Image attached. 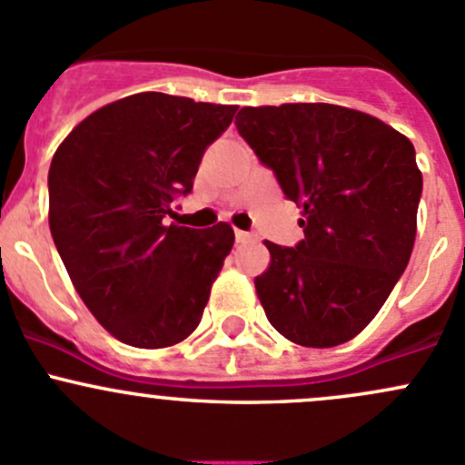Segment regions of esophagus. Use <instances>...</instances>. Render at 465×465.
I'll return each instance as SVG.
<instances>
[{
	"mask_svg": "<svg viewBox=\"0 0 465 465\" xmlns=\"http://www.w3.org/2000/svg\"><path fill=\"white\" fill-rule=\"evenodd\" d=\"M233 236H236V242H247V241H250V233L241 232V229H236V232H233Z\"/></svg>",
	"mask_w": 465,
	"mask_h": 465,
	"instance_id": "34e87169",
	"label": "esophagus"
}]
</instances>
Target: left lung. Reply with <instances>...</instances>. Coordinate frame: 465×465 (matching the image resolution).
Instances as JSON below:
<instances>
[{
	"label": "left lung",
	"instance_id": "left-lung-1",
	"mask_svg": "<svg viewBox=\"0 0 465 465\" xmlns=\"http://www.w3.org/2000/svg\"><path fill=\"white\" fill-rule=\"evenodd\" d=\"M238 134L303 209V241H267L256 292L272 326L312 349L353 340L410 262L423 177L407 137L331 103L242 107Z\"/></svg>",
	"mask_w": 465,
	"mask_h": 465
}]
</instances>
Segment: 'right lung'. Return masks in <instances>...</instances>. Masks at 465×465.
Segmentation results:
<instances>
[{"label": "right lung", "instance_id": "1", "mask_svg": "<svg viewBox=\"0 0 465 465\" xmlns=\"http://www.w3.org/2000/svg\"><path fill=\"white\" fill-rule=\"evenodd\" d=\"M236 105L143 92L89 114L51 159L49 227L92 315L116 340L163 349L198 328L233 229L166 224Z\"/></svg>", "mask_w": 465, "mask_h": 465}]
</instances>
